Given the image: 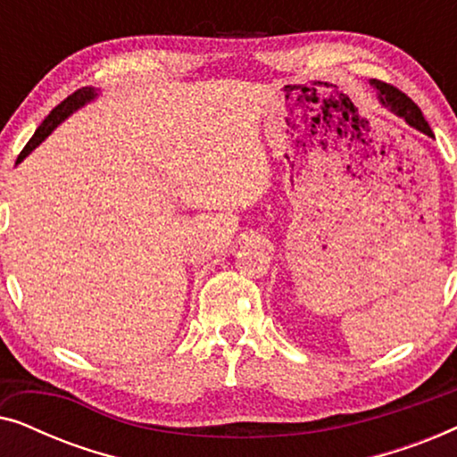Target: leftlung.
Listing matches in <instances>:
<instances>
[{"label": "left lung", "instance_id": "1", "mask_svg": "<svg viewBox=\"0 0 457 457\" xmlns=\"http://www.w3.org/2000/svg\"><path fill=\"white\" fill-rule=\"evenodd\" d=\"M370 85L374 87V89H377L378 102L383 104L386 110H391L393 114L403 118V120L408 122L410 127L420 130V133L433 137V130H430L428 122L424 120L420 108H418V105L411 102V99L405 96V93L399 91L397 87H393L389 83H383V80H377V79H372Z\"/></svg>", "mask_w": 457, "mask_h": 457}]
</instances>
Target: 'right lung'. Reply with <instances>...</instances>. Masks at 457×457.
Here are the masks:
<instances>
[{"mask_svg":"<svg viewBox=\"0 0 457 457\" xmlns=\"http://www.w3.org/2000/svg\"><path fill=\"white\" fill-rule=\"evenodd\" d=\"M96 96H97L96 89H91V87H83V89L74 91L72 96H68L60 105H55V108L49 112V116L46 118V120L41 122V127L35 130V135L30 137V141L24 145V149L21 152V155H18L16 162H22L24 158H27V155L33 152V149L39 145V143L46 139V137L52 133V130L58 127L60 122H64L66 118L72 114V112H77L79 108H83L85 104H89L91 99H96Z\"/></svg>","mask_w":457,"mask_h":457,"instance_id":"obj_1","label":"right lung"}]
</instances>
